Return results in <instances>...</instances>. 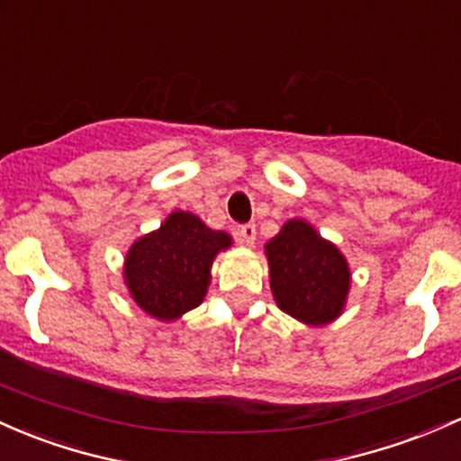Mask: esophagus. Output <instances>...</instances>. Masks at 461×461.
<instances>
[{
    "label": "esophagus",
    "instance_id": "34e87169",
    "mask_svg": "<svg viewBox=\"0 0 461 461\" xmlns=\"http://www.w3.org/2000/svg\"><path fill=\"white\" fill-rule=\"evenodd\" d=\"M239 239L242 245H247V247L256 245V225L254 222H247V225L239 227Z\"/></svg>",
    "mask_w": 461,
    "mask_h": 461
}]
</instances>
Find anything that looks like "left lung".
I'll list each match as a JSON object with an SVG mask.
<instances>
[{
	"label": "left lung",
	"instance_id": "obj_1",
	"mask_svg": "<svg viewBox=\"0 0 461 461\" xmlns=\"http://www.w3.org/2000/svg\"><path fill=\"white\" fill-rule=\"evenodd\" d=\"M269 285L277 308L311 328L341 317L352 273L335 242L304 219H288L265 245Z\"/></svg>",
	"mask_w": 461,
	"mask_h": 461
}]
</instances>
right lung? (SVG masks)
Segmentation results:
<instances>
[{
    "label": "right lung",
    "instance_id": "add662e5",
    "mask_svg": "<svg viewBox=\"0 0 461 461\" xmlns=\"http://www.w3.org/2000/svg\"><path fill=\"white\" fill-rule=\"evenodd\" d=\"M231 245L227 231L212 230L192 212H170L126 251V291L153 320L176 321L205 300L214 258Z\"/></svg>",
    "mask_w": 461,
    "mask_h": 461
}]
</instances>
